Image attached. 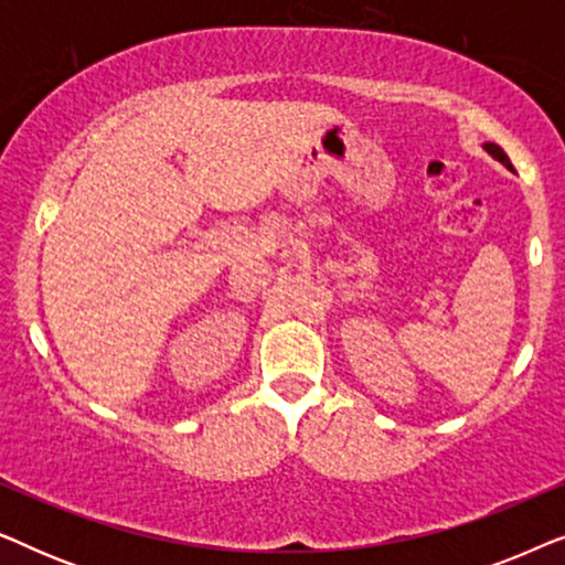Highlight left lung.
Wrapping results in <instances>:
<instances>
[{"mask_svg": "<svg viewBox=\"0 0 565 565\" xmlns=\"http://www.w3.org/2000/svg\"><path fill=\"white\" fill-rule=\"evenodd\" d=\"M483 149H486V151H489L493 159H497V161H501V164H504L507 169H514V167H512V161H509V157H507V153H504V149H501V146H499V143H483Z\"/></svg>", "mask_w": 565, "mask_h": 565, "instance_id": "obj_1", "label": "left lung"}]
</instances>
